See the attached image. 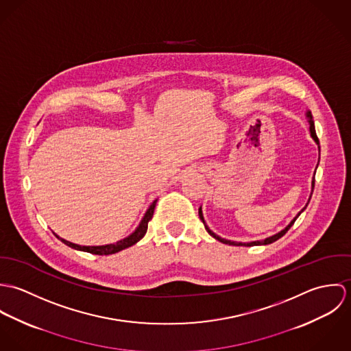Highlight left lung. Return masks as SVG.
Segmentation results:
<instances>
[{"instance_id":"obj_1","label":"left lung","mask_w":351,"mask_h":351,"mask_svg":"<svg viewBox=\"0 0 351 351\" xmlns=\"http://www.w3.org/2000/svg\"><path fill=\"white\" fill-rule=\"evenodd\" d=\"M306 117L309 119V131H311V136L313 138V141L319 145V139H317V136H316V131H315V124H313V120H312V114H311V112H306ZM313 188H315V177H313V180H312V192H313ZM311 196H312V193H311ZM311 200V199H309ZM309 204V201L306 202V205ZM306 205L301 209V212L306 208ZM300 212V213H301ZM300 213L291 221V224L285 228V230H282L281 232H278V234H276V235H273V237H270V238H266L265 241H256V242H250V243H241V242H232V241H227V239H223V238H220V237H217L216 234H213L206 226H205V221H204V217H202V210H201V208H199V216H200L201 221L204 223V226H205V230L208 231V234L210 235V237H213L215 239H217L219 242H221V243H224V245H230V246H246V247H251V246H259V245H270V243H273V242H276V241H278L280 238H282L287 232H288V230L293 226V223L296 221V219L300 216Z\"/></svg>"}]
</instances>
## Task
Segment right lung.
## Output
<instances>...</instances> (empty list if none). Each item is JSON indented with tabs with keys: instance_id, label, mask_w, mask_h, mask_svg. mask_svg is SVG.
<instances>
[{
	"instance_id": "add662e5",
	"label": "right lung",
	"mask_w": 351,
	"mask_h": 351,
	"mask_svg": "<svg viewBox=\"0 0 351 351\" xmlns=\"http://www.w3.org/2000/svg\"><path fill=\"white\" fill-rule=\"evenodd\" d=\"M155 204H156V200L154 201V202L151 204L150 208L147 209V212H146V215H145L143 220L141 221L139 227L136 228V231H135L132 235H130L128 238H125V239H123V241H120V242H117V243H114V245H106V246H78V245L70 243V242H67V241H64V239H60L59 237H56V238H58V239H60L64 245H67V246H69V247H71V249H75V250L80 251H86V252L96 254V255H110V254L119 252V251L124 250V249H127V247L134 246L135 243H138V242H139V241L146 235V232H147V227H149V221H150L151 217H152V215H154Z\"/></svg>"
}]
</instances>
